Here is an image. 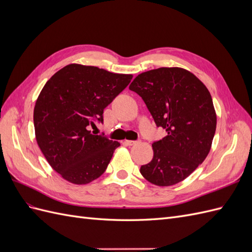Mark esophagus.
<instances>
[{"mask_svg":"<svg viewBox=\"0 0 252 252\" xmlns=\"http://www.w3.org/2000/svg\"><path fill=\"white\" fill-rule=\"evenodd\" d=\"M139 142L138 141H130V140H125L124 141V144L127 145V146H132V145H135L138 144Z\"/></svg>","mask_w":252,"mask_h":252,"instance_id":"esophagus-1","label":"esophagus"}]
</instances>
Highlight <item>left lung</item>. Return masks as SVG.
<instances>
[{
	"instance_id": "obj_1",
	"label": "left lung",
	"mask_w": 252,
	"mask_h": 252,
	"mask_svg": "<svg viewBox=\"0 0 252 252\" xmlns=\"http://www.w3.org/2000/svg\"><path fill=\"white\" fill-rule=\"evenodd\" d=\"M129 89L146 104L157 127L167 135L154 142V158L140 172L158 186L185 180L208 156L217 116L208 89L182 68L162 67L143 72Z\"/></svg>"
}]
</instances>
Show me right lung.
<instances>
[{
  "label": "right lung",
  "mask_w": 252,
  "mask_h": 252,
  "mask_svg": "<svg viewBox=\"0 0 252 252\" xmlns=\"http://www.w3.org/2000/svg\"><path fill=\"white\" fill-rule=\"evenodd\" d=\"M131 79V74L70 64L45 84L33 111L35 138L49 165L66 181L88 184L105 172L120 143L89 128L103 123L104 109Z\"/></svg>",
  "instance_id": "obj_1"
}]
</instances>
